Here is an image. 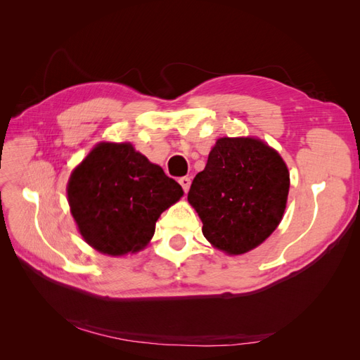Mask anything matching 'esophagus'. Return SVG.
I'll use <instances>...</instances> for the list:
<instances>
[{
  "label": "esophagus",
  "instance_id": "1",
  "mask_svg": "<svg viewBox=\"0 0 360 360\" xmlns=\"http://www.w3.org/2000/svg\"><path fill=\"white\" fill-rule=\"evenodd\" d=\"M179 183L181 184V188H183L184 192L189 191V188H191V179H189V177H181V179L179 180Z\"/></svg>",
  "mask_w": 360,
  "mask_h": 360
}]
</instances>
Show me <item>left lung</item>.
<instances>
[{"instance_id": "obj_1", "label": "left lung", "mask_w": 360, "mask_h": 360, "mask_svg": "<svg viewBox=\"0 0 360 360\" xmlns=\"http://www.w3.org/2000/svg\"><path fill=\"white\" fill-rule=\"evenodd\" d=\"M288 189L290 172L276 150L257 138H219L195 176L188 201L207 240L240 255L276 230Z\"/></svg>"}]
</instances>
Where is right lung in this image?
I'll list each match as a JSON object with an SVG mask.
<instances>
[{
    "label": "right lung",
    "mask_w": 360,
    "mask_h": 360,
    "mask_svg": "<svg viewBox=\"0 0 360 360\" xmlns=\"http://www.w3.org/2000/svg\"><path fill=\"white\" fill-rule=\"evenodd\" d=\"M181 197L180 184L129 143L97 144L68 184L70 213L84 240L112 257L144 249L162 212Z\"/></svg>",
    "instance_id": "1"
}]
</instances>
